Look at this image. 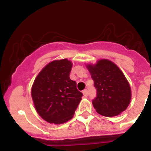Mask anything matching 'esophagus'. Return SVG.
Wrapping results in <instances>:
<instances>
[{"label":"esophagus","mask_w":151,"mask_h":151,"mask_svg":"<svg viewBox=\"0 0 151 151\" xmlns=\"http://www.w3.org/2000/svg\"><path fill=\"white\" fill-rule=\"evenodd\" d=\"M82 93H83V94H84V96H86V97L88 96V91H87V89L83 90Z\"/></svg>","instance_id":"1"}]
</instances>
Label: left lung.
Returning a JSON list of instances; mask_svg holds the SVG:
<instances>
[{"label": "left lung", "mask_w": 151, "mask_h": 151, "mask_svg": "<svg viewBox=\"0 0 151 151\" xmlns=\"http://www.w3.org/2000/svg\"><path fill=\"white\" fill-rule=\"evenodd\" d=\"M96 89L92 104L97 113L108 117L115 116L129 105L131 91L125 76L115 64L101 60L95 65H87Z\"/></svg>", "instance_id": "8db88e82"}]
</instances>
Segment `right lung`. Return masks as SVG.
<instances>
[{"label":"right lung","instance_id":"1","mask_svg":"<svg viewBox=\"0 0 151 151\" xmlns=\"http://www.w3.org/2000/svg\"><path fill=\"white\" fill-rule=\"evenodd\" d=\"M72 62L67 59L46 65L35 79L31 94L35 107L44 120L60 124L70 120L83 93L70 78Z\"/></svg>","mask_w":151,"mask_h":151}]
</instances>
